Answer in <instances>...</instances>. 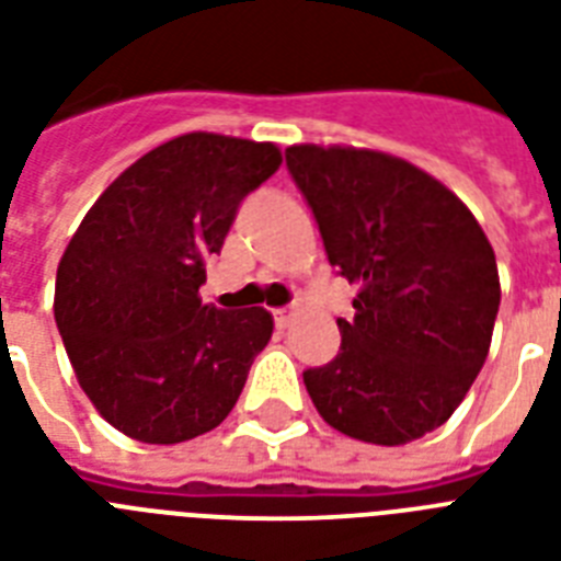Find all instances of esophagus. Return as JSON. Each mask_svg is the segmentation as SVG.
Segmentation results:
<instances>
[{
  "label": "esophagus",
  "mask_w": 561,
  "mask_h": 561,
  "mask_svg": "<svg viewBox=\"0 0 561 561\" xmlns=\"http://www.w3.org/2000/svg\"><path fill=\"white\" fill-rule=\"evenodd\" d=\"M290 317H294V313H290L288 308H276V311H273V320H276V325H279V328H288Z\"/></svg>",
  "instance_id": "34e87169"
}]
</instances>
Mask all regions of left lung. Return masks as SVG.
Wrapping results in <instances>:
<instances>
[{"instance_id": "left-lung-1", "label": "left lung", "mask_w": 561, "mask_h": 561, "mask_svg": "<svg viewBox=\"0 0 561 561\" xmlns=\"http://www.w3.org/2000/svg\"><path fill=\"white\" fill-rule=\"evenodd\" d=\"M285 161L328 262L357 285L343 345L305 371L328 426L400 446L453 417L484 366L502 302L493 244L458 195L389 152L296 144Z\"/></svg>"}]
</instances>
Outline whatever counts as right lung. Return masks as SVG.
<instances>
[{"instance_id":"obj_1","label":"right lung","mask_w":561,"mask_h":561,"mask_svg":"<svg viewBox=\"0 0 561 561\" xmlns=\"http://www.w3.org/2000/svg\"><path fill=\"white\" fill-rule=\"evenodd\" d=\"M279 163L276 144L178 135L126 167L68 241L54 320L80 389L123 435L181 444L233 412L273 317L204 305L198 288L241 198Z\"/></svg>"}]
</instances>
